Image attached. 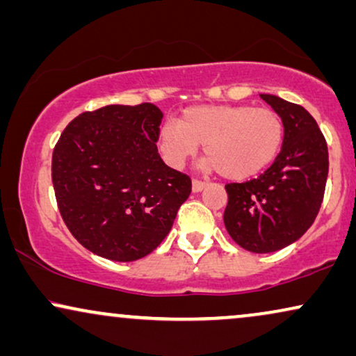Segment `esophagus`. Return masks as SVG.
I'll list each match as a JSON object with an SVG mask.
<instances>
[{"label": "esophagus", "instance_id": "34e87169", "mask_svg": "<svg viewBox=\"0 0 356 356\" xmlns=\"http://www.w3.org/2000/svg\"><path fill=\"white\" fill-rule=\"evenodd\" d=\"M205 187H207V182H204V181H199V179H193V181H192V191L193 192L204 191Z\"/></svg>", "mask_w": 356, "mask_h": 356}]
</instances>
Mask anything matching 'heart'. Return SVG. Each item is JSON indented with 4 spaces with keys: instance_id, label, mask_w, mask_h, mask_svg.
<instances>
[{
    "instance_id": "heart-1",
    "label": "heart",
    "mask_w": 356,
    "mask_h": 356,
    "mask_svg": "<svg viewBox=\"0 0 356 356\" xmlns=\"http://www.w3.org/2000/svg\"><path fill=\"white\" fill-rule=\"evenodd\" d=\"M284 141V121L271 108L250 105H199L184 110L179 121L157 131V147L172 168L205 146L207 164L227 179L243 181L276 159Z\"/></svg>"
}]
</instances>
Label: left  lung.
I'll list each match as a JSON object with an SVG mask.
<instances>
[{"label":"left lung","instance_id":"obj_1","mask_svg":"<svg viewBox=\"0 0 356 356\" xmlns=\"http://www.w3.org/2000/svg\"><path fill=\"white\" fill-rule=\"evenodd\" d=\"M284 121V141L258 179L228 184L227 232L241 248L273 253L299 240L321 210L328 174L327 141L304 106L261 95Z\"/></svg>","mask_w":356,"mask_h":356}]
</instances>
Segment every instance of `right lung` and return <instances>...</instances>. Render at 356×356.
Segmentation results:
<instances>
[{
	"instance_id": "add662e5",
	"label": "right lung",
	"mask_w": 356,
	"mask_h": 356,
	"mask_svg": "<svg viewBox=\"0 0 356 356\" xmlns=\"http://www.w3.org/2000/svg\"><path fill=\"white\" fill-rule=\"evenodd\" d=\"M163 111L152 103L108 105L72 120L52 152L62 218L102 258L134 261L172 228L192 181L157 152Z\"/></svg>"
}]
</instances>
